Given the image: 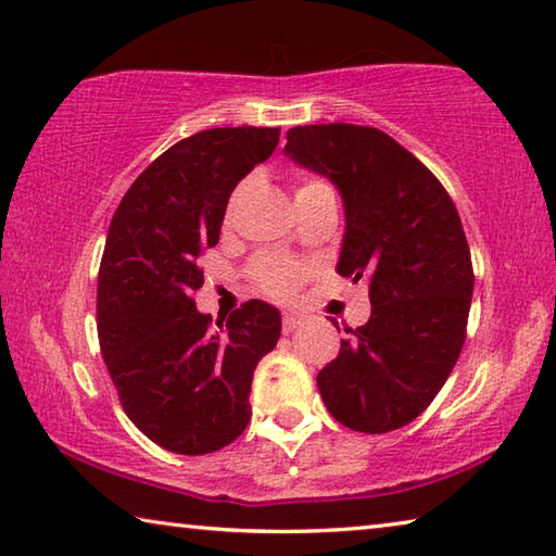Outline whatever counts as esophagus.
<instances>
[{
	"mask_svg": "<svg viewBox=\"0 0 556 556\" xmlns=\"http://www.w3.org/2000/svg\"><path fill=\"white\" fill-rule=\"evenodd\" d=\"M300 324H302V317L298 312H292V309L282 312V333H292L300 327Z\"/></svg>",
	"mask_w": 556,
	"mask_h": 556,
	"instance_id": "obj_1",
	"label": "esophagus"
}]
</instances>
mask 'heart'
Here are the masks:
<instances>
[{"instance_id": "1", "label": "heart", "mask_w": 556, "mask_h": 556, "mask_svg": "<svg viewBox=\"0 0 556 556\" xmlns=\"http://www.w3.org/2000/svg\"><path fill=\"white\" fill-rule=\"evenodd\" d=\"M314 184H321V181L300 184L298 191H302V188H309ZM239 195H242V188H239V191L235 193L232 207L239 201ZM251 274H254L261 290H266L268 295L286 298L298 288V282L302 280V276H305V268H302L298 261H290V258H282V256H264V258L256 261L254 268H251Z\"/></svg>"}]
</instances>
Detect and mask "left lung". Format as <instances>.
Wrapping results in <instances>:
<instances>
[{
	"label": "left lung",
	"instance_id": "1",
	"mask_svg": "<svg viewBox=\"0 0 556 556\" xmlns=\"http://www.w3.org/2000/svg\"><path fill=\"white\" fill-rule=\"evenodd\" d=\"M286 138L282 154L341 193L337 270L370 288V319L345 331L337 361L317 375L319 394L353 431H394L433 402L465 343L475 274L457 207L382 130L298 125Z\"/></svg>",
	"mask_w": 556,
	"mask_h": 556
}]
</instances>
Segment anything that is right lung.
<instances>
[{
	"mask_svg": "<svg viewBox=\"0 0 556 556\" xmlns=\"http://www.w3.org/2000/svg\"><path fill=\"white\" fill-rule=\"evenodd\" d=\"M278 128H211L176 142L123 195L99 268V341L121 404L169 453L207 455L244 433L251 377L280 339V312L249 300L213 327L195 309V258L219 242L237 184Z\"/></svg>",
	"mask_w": 556,
	"mask_h": 556,
	"instance_id": "obj_1",
	"label": "right lung"
}]
</instances>
